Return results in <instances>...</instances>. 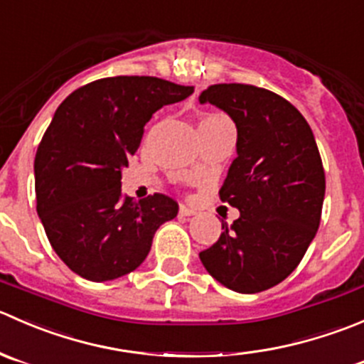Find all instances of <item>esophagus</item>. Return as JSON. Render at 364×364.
Here are the masks:
<instances>
[{
    "label": "esophagus",
    "mask_w": 364,
    "mask_h": 364,
    "mask_svg": "<svg viewBox=\"0 0 364 364\" xmlns=\"http://www.w3.org/2000/svg\"><path fill=\"white\" fill-rule=\"evenodd\" d=\"M178 214L181 215H183V218H189V215H194L196 214V210H194L193 207H187V205H181V207H178Z\"/></svg>",
    "instance_id": "1"
}]
</instances>
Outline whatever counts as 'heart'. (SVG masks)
I'll list each match as a JSON object with an SVG mask.
<instances>
[{
    "label": "heart",
    "instance_id": "1",
    "mask_svg": "<svg viewBox=\"0 0 364 364\" xmlns=\"http://www.w3.org/2000/svg\"><path fill=\"white\" fill-rule=\"evenodd\" d=\"M208 118H223V117H215V114H214V117H208Z\"/></svg>",
    "mask_w": 364,
    "mask_h": 364
}]
</instances>
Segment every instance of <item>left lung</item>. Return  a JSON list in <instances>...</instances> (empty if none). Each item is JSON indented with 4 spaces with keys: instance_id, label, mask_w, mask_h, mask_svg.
<instances>
[{
    "instance_id": "obj_1",
    "label": "left lung",
    "mask_w": 364,
    "mask_h": 364,
    "mask_svg": "<svg viewBox=\"0 0 364 364\" xmlns=\"http://www.w3.org/2000/svg\"><path fill=\"white\" fill-rule=\"evenodd\" d=\"M198 100L237 127V157L219 196L240 212L233 225L223 221L200 260L226 289L262 292L292 274L318 230L326 175L315 136L289 100L265 88L212 85Z\"/></svg>"
}]
</instances>
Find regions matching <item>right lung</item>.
I'll return each instance as SVG.
<instances>
[{
  "instance_id": "right-lung-1",
  "label": "right lung",
  "mask_w": 364,
  "mask_h": 364,
  "mask_svg": "<svg viewBox=\"0 0 364 364\" xmlns=\"http://www.w3.org/2000/svg\"><path fill=\"white\" fill-rule=\"evenodd\" d=\"M193 86L150 75L104 77L72 92L56 109L35 156L37 212L53 250L90 282L122 278L143 264L163 223L177 218L166 194H122V170L157 109Z\"/></svg>"
}]
</instances>
